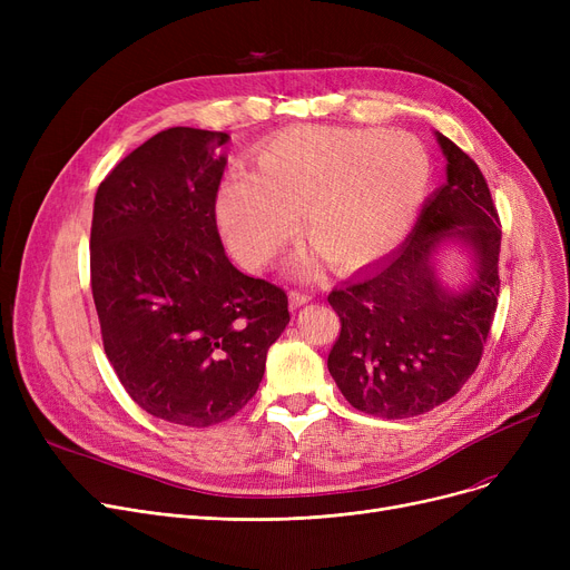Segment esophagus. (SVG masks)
Segmentation results:
<instances>
[{
	"label": "esophagus",
	"mask_w": 570,
	"mask_h": 570,
	"mask_svg": "<svg viewBox=\"0 0 570 570\" xmlns=\"http://www.w3.org/2000/svg\"><path fill=\"white\" fill-rule=\"evenodd\" d=\"M309 301H312L309 293H303V291H291V293H288V307H291V309L303 307V305H307Z\"/></svg>",
	"instance_id": "1"
}]
</instances>
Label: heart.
Returning <instances> with one entry per match:
<instances>
[{
    "mask_svg": "<svg viewBox=\"0 0 570 570\" xmlns=\"http://www.w3.org/2000/svg\"><path fill=\"white\" fill-rule=\"evenodd\" d=\"M430 187L425 147L402 131L305 127L277 136L254 173H233L217 222L235 258L273 263L297 230L312 249L293 263L309 277L321 256L335 269L363 267L400 245Z\"/></svg>",
    "mask_w": 570,
    "mask_h": 570,
    "instance_id": "1",
    "label": "heart"
}]
</instances>
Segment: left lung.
Listing matches in <instances>:
<instances>
[{
	"mask_svg": "<svg viewBox=\"0 0 570 570\" xmlns=\"http://www.w3.org/2000/svg\"><path fill=\"white\" fill-rule=\"evenodd\" d=\"M445 185L423 205L404 247L335 288L327 303L342 331L327 355L346 402L370 415H421L451 400L483 357L499 297L501 222L481 168L436 134ZM448 238L466 244L476 275L451 292L433 256Z\"/></svg>",
	"mask_w": 570,
	"mask_h": 570,
	"instance_id": "obj_1",
	"label": "left lung"
}]
</instances>
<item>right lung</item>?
I'll use <instances>...</instances> for the list:
<instances>
[{
  "label": "right lung",
  "mask_w": 570,
  "mask_h": 570,
  "mask_svg": "<svg viewBox=\"0 0 570 570\" xmlns=\"http://www.w3.org/2000/svg\"><path fill=\"white\" fill-rule=\"evenodd\" d=\"M224 131L173 127L97 189L89 273L108 361L129 397L183 428L228 421L288 325L286 291L239 273L217 230Z\"/></svg>",
  "instance_id": "right-lung-1"
}]
</instances>
